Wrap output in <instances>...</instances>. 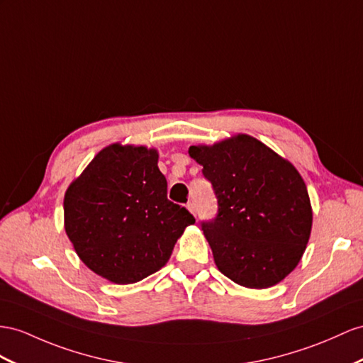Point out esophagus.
Masks as SVG:
<instances>
[{
  "label": "esophagus",
  "mask_w": 363,
  "mask_h": 363,
  "mask_svg": "<svg viewBox=\"0 0 363 363\" xmlns=\"http://www.w3.org/2000/svg\"><path fill=\"white\" fill-rule=\"evenodd\" d=\"M187 208L193 213V215H196V208H194V202H191V201H190V202L187 203Z\"/></svg>",
  "instance_id": "1"
}]
</instances>
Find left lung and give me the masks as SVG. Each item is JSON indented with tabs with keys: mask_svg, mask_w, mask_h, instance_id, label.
Masks as SVG:
<instances>
[{
	"mask_svg": "<svg viewBox=\"0 0 363 363\" xmlns=\"http://www.w3.org/2000/svg\"><path fill=\"white\" fill-rule=\"evenodd\" d=\"M218 199L216 216L201 220L219 270L248 288L290 274L310 239L313 213L294 167L257 139L238 135L189 150Z\"/></svg>",
	"mask_w": 363,
	"mask_h": 363,
	"instance_id": "1",
	"label": "left lung"
}]
</instances>
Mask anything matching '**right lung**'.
I'll use <instances>...</instances> for the list:
<instances>
[{
    "label": "right lung",
    "mask_w": 363,
    "mask_h": 363,
    "mask_svg": "<svg viewBox=\"0 0 363 363\" xmlns=\"http://www.w3.org/2000/svg\"><path fill=\"white\" fill-rule=\"evenodd\" d=\"M66 233L81 261L115 284H133L170 259L191 213L167 198L156 150H101L64 196Z\"/></svg>",
    "instance_id": "1"
}]
</instances>
